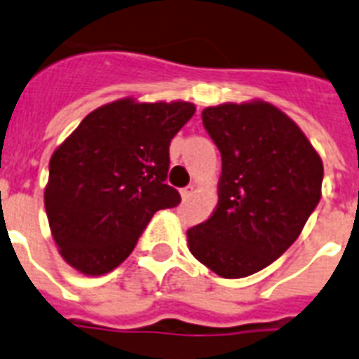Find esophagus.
Masks as SVG:
<instances>
[{
	"mask_svg": "<svg viewBox=\"0 0 359 359\" xmlns=\"http://www.w3.org/2000/svg\"><path fill=\"white\" fill-rule=\"evenodd\" d=\"M193 191H194L193 185H187V187H185V189H182V198L183 200L191 198V194H193Z\"/></svg>",
	"mask_w": 359,
	"mask_h": 359,
	"instance_id": "esophagus-1",
	"label": "esophagus"
}]
</instances>
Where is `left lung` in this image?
Listing matches in <instances>:
<instances>
[{
	"label": "left lung",
	"instance_id": "obj_1",
	"mask_svg": "<svg viewBox=\"0 0 359 359\" xmlns=\"http://www.w3.org/2000/svg\"><path fill=\"white\" fill-rule=\"evenodd\" d=\"M221 151L219 204L187 230L189 251L224 279L264 269L298 240L320 202L324 166L292 119L269 102L202 112Z\"/></svg>",
	"mask_w": 359,
	"mask_h": 359
}]
</instances>
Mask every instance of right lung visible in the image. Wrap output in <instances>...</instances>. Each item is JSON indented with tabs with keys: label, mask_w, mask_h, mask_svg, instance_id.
<instances>
[{
	"label": "right lung",
	"mask_w": 359,
	"mask_h": 359,
	"mask_svg": "<svg viewBox=\"0 0 359 359\" xmlns=\"http://www.w3.org/2000/svg\"><path fill=\"white\" fill-rule=\"evenodd\" d=\"M191 102H110L88 114L50 159L44 208L61 257L86 275L118 268L155 211L182 196L166 183L170 142Z\"/></svg>",
	"instance_id": "obj_1"
}]
</instances>
